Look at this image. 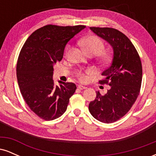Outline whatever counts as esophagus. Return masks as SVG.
<instances>
[{
	"label": "esophagus",
	"instance_id": "1",
	"mask_svg": "<svg viewBox=\"0 0 156 156\" xmlns=\"http://www.w3.org/2000/svg\"><path fill=\"white\" fill-rule=\"evenodd\" d=\"M86 87H83V86H81V85H78V89H79V90H83V89H85Z\"/></svg>",
	"mask_w": 156,
	"mask_h": 156
}]
</instances>
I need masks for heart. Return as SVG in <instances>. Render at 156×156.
Instances as JSON below:
<instances>
[{"label":"heart","instance_id":"heart-1","mask_svg":"<svg viewBox=\"0 0 156 156\" xmlns=\"http://www.w3.org/2000/svg\"><path fill=\"white\" fill-rule=\"evenodd\" d=\"M80 44L83 50L89 55H98V59L102 63H107L110 58V53L108 51H103L105 48V43L101 38L97 36H89L80 41ZM73 47L68 45L65 50V55L68 56L72 51ZM91 73V70L83 72L78 70L76 72V76L80 81H86L87 79V74Z\"/></svg>","mask_w":156,"mask_h":156}]
</instances>
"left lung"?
<instances>
[{"label":"left lung","mask_w":156,"mask_h":156,"mask_svg":"<svg viewBox=\"0 0 156 156\" xmlns=\"http://www.w3.org/2000/svg\"><path fill=\"white\" fill-rule=\"evenodd\" d=\"M90 29L112 45L114 54L110 65L102 73L105 78L99 80V83L108 84L110 89L104 95L97 92L89 110L100 122L112 123L124 117L136 101L142 66L136 49L124 34L112 28L90 27Z\"/></svg>","instance_id":"obj_1"}]
</instances>
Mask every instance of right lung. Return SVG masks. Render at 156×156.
<instances>
[{"instance_id": "obj_1", "label": "right lung", "mask_w": 156, "mask_h": 156, "mask_svg": "<svg viewBox=\"0 0 156 156\" xmlns=\"http://www.w3.org/2000/svg\"><path fill=\"white\" fill-rule=\"evenodd\" d=\"M85 27L47 25L32 33L21 49L17 63L21 94L30 109L42 119L61 117L76 92L73 83L55 85L53 66L62 61L68 41Z\"/></svg>"}]
</instances>
